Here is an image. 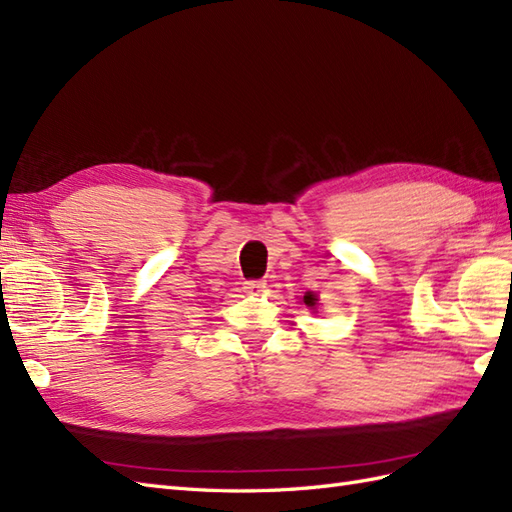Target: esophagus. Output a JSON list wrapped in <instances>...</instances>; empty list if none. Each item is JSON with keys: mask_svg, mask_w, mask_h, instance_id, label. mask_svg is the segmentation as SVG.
Instances as JSON below:
<instances>
[{"mask_svg": "<svg viewBox=\"0 0 512 512\" xmlns=\"http://www.w3.org/2000/svg\"><path fill=\"white\" fill-rule=\"evenodd\" d=\"M264 287H266L264 281H246V283H244V292L257 296V294L264 292Z\"/></svg>", "mask_w": 512, "mask_h": 512, "instance_id": "obj_1", "label": "esophagus"}]
</instances>
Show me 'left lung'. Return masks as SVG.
I'll return each instance as SVG.
<instances>
[{
	"instance_id": "1",
	"label": "left lung",
	"mask_w": 512,
	"mask_h": 512,
	"mask_svg": "<svg viewBox=\"0 0 512 512\" xmlns=\"http://www.w3.org/2000/svg\"><path fill=\"white\" fill-rule=\"evenodd\" d=\"M316 300H318L316 296H313V294H307V296L303 298V303H305L307 307H313V305H316Z\"/></svg>"
}]
</instances>
